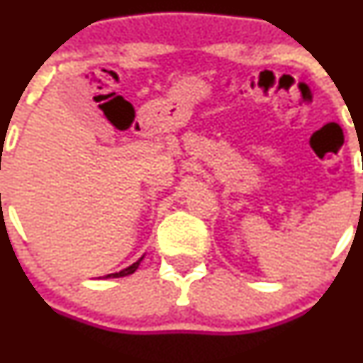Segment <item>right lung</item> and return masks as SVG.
Listing matches in <instances>:
<instances>
[{
  "label": "right lung",
  "instance_id": "add662e5",
  "mask_svg": "<svg viewBox=\"0 0 363 363\" xmlns=\"http://www.w3.org/2000/svg\"><path fill=\"white\" fill-rule=\"evenodd\" d=\"M140 262H142V258L138 259V262H135L133 265L128 267V269L121 270V272H116V274H108V276H105V277H124V276H128V274H133L135 270L138 269V265H140Z\"/></svg>",
  "mask_w": 363,
  "mask_h": 363
}]
</instances>
